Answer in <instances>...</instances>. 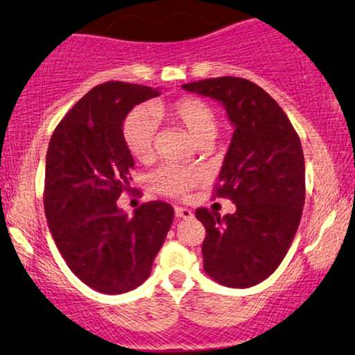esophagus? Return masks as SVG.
<instances>
[{
  "instance_id": "1",
  "label": "esophagus",
  "mask_w": 355,
  "mask_h": 355,
  "mask_svg": "<svg viewBox=\"0 0 355 355\" xmlns=\"http://www.w3.org/2000/svg\"><path fill=\"white\" fill-rule=\"evenodd\" d=\"M175 215H177L178 218H185V220L193 218V211L190 209H185V207H175Z\"/></svg>"
}]
</instances>
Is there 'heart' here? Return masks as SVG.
Instances as JSON below:
<instances>
[{"mask_svg": "<svg viewBox=\"0 0 355 355\" xmlns=\"http://www.w3.org/2000/svg\"><path fill=\"white\" fill-rule=\"evenodd\" d=\"M168 116L180 125L197 144H209L217 135V115L209 103L198 98H182L172 105L155 101L150 110H135L126 118L123 126L125 145L138 162L152 160L155 152V137L160 118ZM202 173L182 165H164L150 178L153 190L168 197H180L191 187L200 183Z\"/></svg>", "mask_w": 355, "mask_h": 355, "instance_id": "obj_1", "label": "heart"}]
</instances>
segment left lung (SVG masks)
Returning a JSON list of instances; mask_svg holds the SVG:
<instances>
[{
  "instance_id": "left-lung-1",
  "label": "left lung",
  "mask_w": 355,
  "mask_h": 355,
  "mask_svg": "<svg viewBox=\"0 0 355 355\" xmlns=\"http://www.w3.org/2000/svg\"><path fill=\"white\" fill-rule=\"evenodd\" d=\"M225 108L234 126L218 175L217 197L237 210L195 211L205 227L203 268L227 287L260 284L280 266L299 229L305 164L299 135L279 103L252 81L220 76L182 87Z\"/></svg>"
}]
</instances>
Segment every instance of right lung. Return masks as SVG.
<instances>
[{
  "label": "right lung",
  "instance_id": "add662e5",
  "mask_svg": "<svg viewBox=\"0 0 355 355\" xmlns=\"http://www.w3.org/2000/svg\"><path fill=\"white\" fill-rule=\"evenodd\" d=\"M160 88L108 81L89 89L56 126L46 152L44 214L61 257L83 284L125 294L148 279L173 207L148 202L132 217L116 200L135 166L123 121Z\"/></svg>",
  "mask_w": 355,
  "mask_h": 355
}]
</instances>
